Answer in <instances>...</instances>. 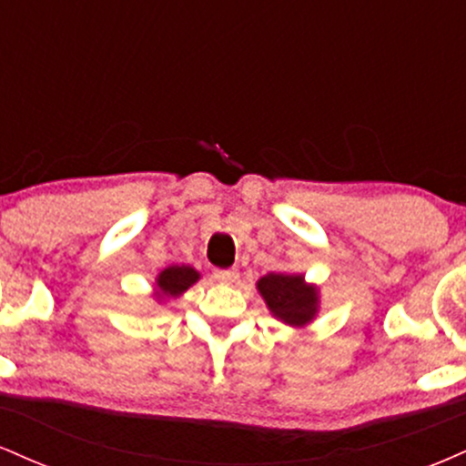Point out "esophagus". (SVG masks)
Listing matches in <instances>:
<instances>
[{"label":"esophagus","instance_id":"esophagus-1","mask_svg":"<svg viewBox=\"0 0 466 466\" xmlns=\"http://www.w3.org/2000/svg\"><path fill=\"white\" fill-rule=\"evenodd\" d=\"M237 276V269H215V278L218 282H234Z\"/></svg>","mask_w":466,"mask_h":466}]
</instances>
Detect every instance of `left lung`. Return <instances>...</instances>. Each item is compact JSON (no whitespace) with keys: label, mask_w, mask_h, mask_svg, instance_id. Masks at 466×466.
I'll list each match as a JSON object with an SVG mask.
<instances>
[{"label":"left lung","mask_w":466,"mask_h":466,"mask_svg":"<svg viewBox=\"0 0 466 466\" xmlns=\"http://www.w3.org/2000/svg\"><path fill=\"white\" fill-rule=\"evenodd\" d=\"M269 313L282 324L304 329L319 311L318 285L304 280L302 274H267L256 282Z\"/></svg>","instance_id":"8db88e82"}]
</instances>
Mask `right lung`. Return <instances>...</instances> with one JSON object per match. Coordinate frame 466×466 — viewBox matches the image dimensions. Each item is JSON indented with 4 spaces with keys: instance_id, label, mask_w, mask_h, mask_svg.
Here are the masks:
<instances>
[{
    "instance_id": "right-lung-1",
    "label": "right lung",
    "mask_w": 466,
    "mask_h": 466,
    "mask_svg": "<svg viewBox=\"0 0 466 466\" xmlns=\"http://www.w3.org/2000/svg\"><path fill=\"white\" fill-rule=\"evenodd\" d=\"M201 274L190 265H170L166 267L155 278V289L153 298L157 302H168L175 300V298L184 296L188 289L199 280Z\"/></svg>"
}]
</instances>
